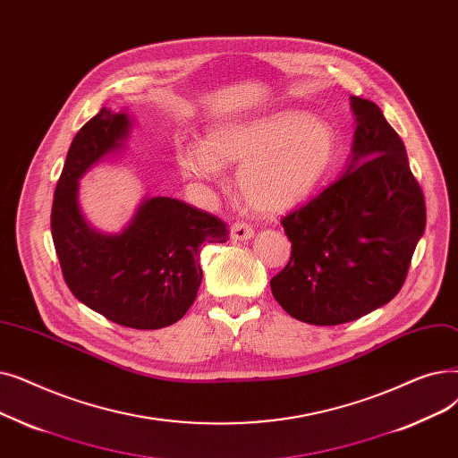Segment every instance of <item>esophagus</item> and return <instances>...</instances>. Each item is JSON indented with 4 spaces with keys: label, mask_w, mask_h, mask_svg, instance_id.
Returning <instances> with one entry per match:
<instances>
[{
    "label": "esophagus",
    "mask_w": 458,
    "mask_h": 458,
    "mask_svg": "<svg viewBox=\"0 0 458 458\" xmlns=\"http://www.w3.org/2000/svg\"><path fill=\"white\" fill-rule=\"evenodd\" d=\"M255 231L251 225L244 224V222H236L231 225V241H250V238H253Z\"/></svg>",
    "instance_id": "34e87169"
}]
</instances>
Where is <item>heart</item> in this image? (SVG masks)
<instances>
[{
	"instance_id": "obj_1",
	"label": "heart",
	"mask_w": 458,
	"mask_h": 458,
	"mask_svg": "<svg viewBox=\"0 0 458 458\" xmlns=\"http://www.w3.org/2000/svg\"><path fill=\"white\" fill-rule=\"evenodd\" d=\"M337 155L330 123L306 112H276L234 119L212 128L207 141H186L177 162L182 175L210 182L222 165L241 164L236 188L257 214H285L318 188Z\"/></svg>"
}]
</instances>
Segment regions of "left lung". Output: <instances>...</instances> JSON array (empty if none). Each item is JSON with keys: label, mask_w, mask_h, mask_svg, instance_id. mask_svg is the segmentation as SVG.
Instances as JSON below:
<instances>
[{"label": "left lung", "mask_w": 458, "mask_h": 458, "mask_svg": "<svg viewBox=\"0 0 458 458\" xmlns=\"http://www.w3.org/2000/svg\"><path fill=\"white\" fill-rule=\"evenodd\" d=\"M351 162L334 184L283 217L291 260L270 279L279 306L315 326L351 322L394 300L427 222L403 140L375 102L351 97Z\"/></svg>", "instance_id": "left-lung-1"}]
</instances>
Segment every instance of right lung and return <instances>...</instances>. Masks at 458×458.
Returning a JSON list of instances; mask_svg holds the SVG:
<instances>
[{
    "label": "right lung",
    "mask_w": 458,
    "mask_h": 458,
    "mask_svg": "<svg viewBox=\"0 0 458 458\" xmlns=\"http://www.w3.org/2000/svg\"><path fill=\"white\" fill-rule=\"evenodd\" d=\"M132 128L107 107L87 121L67 152L52 205V238L71 293L107 320L158 330L186 315L203 279L205 242H227V225L173 198H145L121 233L97 231L78 203V181Z\"/></svg>",
    "instance_id": "right-lung-1"
}]
</instances>
